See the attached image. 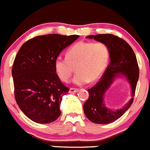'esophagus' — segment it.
Returning <instances> with one entry per match:
<instances>
[{"instance_id":"obj_1","label":"esophagus","mask_w":150,"mask_h":150,"mask_svg":"<svg viewBox=\"0 0 150 150\" xmlns=\"http://www.w3.org/2000/svg\"><path fill=\"white\" fill-rule=\"evenodd\" d=\"M78 92V89H76V88H70V89H69V92L70 93H74V92Z\"/></svg>"}]
</instances>
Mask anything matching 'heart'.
<instances>
[{
	"label": "heart",
	"instance_id": "b5f03b06",
	"mask_svg": "<svg viewBox=\"0 0 150 150\" xmlns=\"http://www.w3.org/2000/svg\"><path fill=\"white\" fill-rule=\"evenodd\" d=\"M110 48L103 42L80 41L75 43L66 52V58L58 57L55 61V70L61 81L67 82L74 71L76 84H84L98 80L108 64Z\"/></svg>",
	"mask_w": 150,
	"mask_h": 150
}]
</instances>
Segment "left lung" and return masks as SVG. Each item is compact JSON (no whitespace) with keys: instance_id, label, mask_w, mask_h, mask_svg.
I'll return each instance as SVG.
<instances>
[{"instance_id":"left-lung-1","label":"left lung","mask_w":150,"mask_h":150,"mask_svg":"<svg viewBox=\"0 0 150 150\" xmlns=\"http://www.w3.org/2000/svg\"><path fill=\"white\" fill-rule=\"evenodd\" d=\"M87 38L106 43L110 48V62L101 79L95 86L88 89L89 98L83 105L88 119L98 124H108L121 118L132 105L134 98L125 107L114 111L108 109L103 103V95L114 78L124 75L132 86V95L135 94L139 76V69L135 53L132 47L122 38L110 34L89 35Z\"/></svg>"}]
</instances>
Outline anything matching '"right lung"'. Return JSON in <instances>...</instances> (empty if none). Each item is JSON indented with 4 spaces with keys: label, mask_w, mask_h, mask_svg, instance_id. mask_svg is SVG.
<instances>
[{
    "label": "right lung",
    "mask_w": 150,
    "mask_h": 150,
    "mask_svg": "<svg viewBox=\"0 0 150 150\" xmlns=\"http://www.w3.org/2000/svg\"><path fill=\"white\" fill-rule=\"evenodd\" d=\"M79 37L58 34L37 36L24 42L16 54L12 67L15 100L34 122L51 123L61 115L60 105L69 89L57 75L55 61Z\"/></svg>",
    "instance_id": "add662e5"
}]
</instances>
